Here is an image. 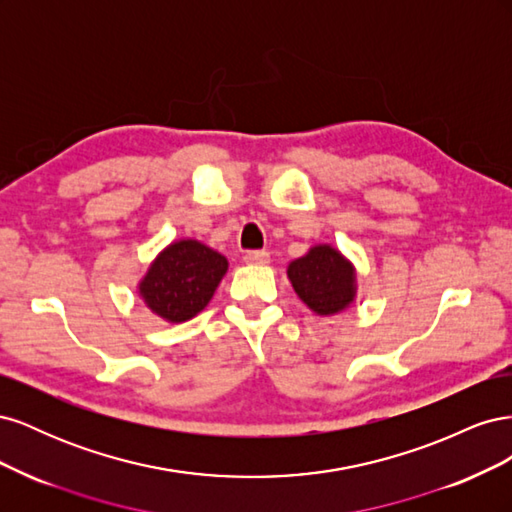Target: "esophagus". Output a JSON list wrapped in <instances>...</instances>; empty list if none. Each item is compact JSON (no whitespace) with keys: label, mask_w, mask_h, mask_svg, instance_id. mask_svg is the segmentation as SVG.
Here are the masks:
<instances>
[{"label":"esophagus","mask_w":512,"mask_h":512,"mask_svg":"<svg viewBox=\"0 0 512 512\" xmlns=\"http://www.w3.org/2000/svg\"><path fill=\"white\" fill-rule=\"evenodd\" d=\"M243 260H245V265L260 267V265H269L271 256H269V252H265V250H256V252H247V254L243 256Z\"/></svg>","instance_id":"34e87169"}]
</instances>
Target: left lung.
Masks as SVG:
<instances>
[{
	"mask_svg": "<svg viewBox=\"0 0 512 512\" xmlns=\"http://www.w3.org/2000/svg\"><path fill=\"white\" fill-rule=\"evenodd\" d=\"M286 273L297 297L322 318L342 314L356 301V269L331 243L312 245Z\"/></svg>",
	"mask_w": 512,
	"mask_h": 512,
	"instance_id": "obj_1",
	"label": "left lung"
}]
</instances>
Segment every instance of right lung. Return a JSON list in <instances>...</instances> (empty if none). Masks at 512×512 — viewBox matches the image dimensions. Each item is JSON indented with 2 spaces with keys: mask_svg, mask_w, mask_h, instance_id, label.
<instances>
[{
  "mask_svg": "<svg viewBox=\"0 0 512 512\" xmlns=\"http://www.w3.org/2000/svg\"><path fill=\"white\" fill-rule=\"evenodd\" d=\"M226 271V256L203 241L185 237L168 243L151 260L136 292L151 314L181 324L209 305Z\"/></svg>",
  "mask_w": 512,
  "mask_h": 512,
  "instance_id": "right-lung-1",
  "label": "right lung"
}]
</instances>
